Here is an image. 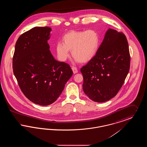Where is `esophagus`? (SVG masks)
Segmentation results:
<instances>
[{
	"label": "esophagus",
	"instance_id": "34e87169",
	"mask_svg": "<svg viewBox=\"0 0 147 147\" xmlns=\"http://www.w3.org/2000/svg\"><path fill=\"white\" fill-rule=\"evenodd\" d=\"M71 69H72V70H73V73H74V74H76V73H77L78 72L77 67H71Z\"/></svg>",
	"mask_w": 147,
	"mask_h": 147
}]
</instances>
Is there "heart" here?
Here are the masks:
<instances>
[{"mask_svg": "<svg viewBox=\"0 0 147 147\" xmlns=\"http://www.w3.org/2000/svg\"><path fill=\"white\" fill-rule=\"evenodd\" d=\"M63 42L56 43V54L61 61H65L71 55L76 61L86 63L91 60L98 52L101 38L94 30L70 31L64 35Z\"/></svg>", "mask_w": 147, "mask_h": 147, "instance_id": "heart-1", "label": "heart"}]
</instances>
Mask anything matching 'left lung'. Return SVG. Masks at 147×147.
Here are the masks:
<instances>
[{
    "instance_id": "obj_1",
    "label": "left lung",
    "mask_w": 147,
    "mask_h": 147,
    "mask_svg": "<svg viewBox=\"0 0 147 147\" xmlns=\"http://www.w3.org/2000/svg\"><path fill=\"white\" fill-rule=\"evenodd\" d=\"M130 67L126 36L109 28L95 56L81 69L85 94L102 102L115 96L122 86Z\"/></svg>"
}]
</instances>
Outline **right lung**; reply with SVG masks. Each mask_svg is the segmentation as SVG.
<instances>
[{
	"mask_svg": "<svg viewBox=\"0 0 147 147\" xmlns=\"http://www.w3.org/2000/svg\"><path fill=\"white\" fill-rule=\"evenodd\" d=\"M49 27H35L20 36L13 58L14 76L24 95L38 105L53 103L73 75L70 65L56 60L48 43Z\"/></svg>",
	"mask_w": 147,
	"mask_h": 147,
	"instance_id": "obj_1",
	"label": "right lung"
}]
</instances>
